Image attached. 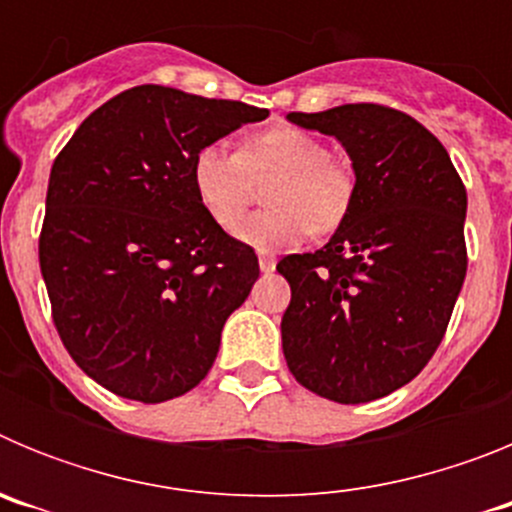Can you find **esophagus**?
Instances as JSON below:
<instances>
[{
  "label": "esophagus",
  "instance_id": "34e87169",
  "mask_svg": "<svg viewBox=\"0 0 512 512\" xmlns=\"http://www.w3.org/2000/svg\"><path fill=\"white\" fill-rule=\"evenodd\" d=\"M274 266H277V259H274V253L261 251L259 253V269L264 271V274H269V271H274Z\"/></svg>",
  "mask_w": 512,
  "mask_h": 512
}]
</instances>
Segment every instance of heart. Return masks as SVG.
Returning a JSON list of instances; mask_svg holds the SVG:
<instances>
[{
	"instance_id": "b5f03b06",
	"label": "heart",
	"mask_w": 512,
	"mask_h": 512,
	"mask_svg": "<svg viewBox=\"0 0 512 512\" xmlns=\"http://www.w3.org/2000/svg\"><path fill=\"white\" fill-rule=\"evenodd\" d=\"M266 184V210L248 217L241 241L248 246H295L307 233L341 228L356 200L354 169L330 153L320 135L302 128H271L243 140L233 151L210 143L194 153L192 187L212 223L223 230L241 225L253 197V182Z\"/></svg>"
}]
</instances>
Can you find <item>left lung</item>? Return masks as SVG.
<instances>
[{
  "label": "left lung",
  "mask_w": 512,
  "mask_h": 512,
  "mask_svg": "<svg viewBox=\"0 0 512 512\" xmlns=\"http://www.w3.org/2000/svg\"><path fill=\"white\" fill-rule=\"evenodd\" d=\"M343 143L356 200L315 253L277 264L289 372L305 390L359 405L400 390L436 354L467 277V189L441 140L387 104L289 112Z\"/></svg>",
  "instance_id": "obj_1"
}]
</instances>
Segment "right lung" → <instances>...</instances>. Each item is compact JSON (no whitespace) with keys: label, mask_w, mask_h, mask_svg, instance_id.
I'll return each instance as SVG.
<instances>
[{"label":"right lung","mask_w":512,"mask_h":512,"mask_svg":"<svg viewBox=\"0 0 512 512\" xmlns=\"http://www.w3.org/2000/svg\"><path fill=\"white\" fill-rule=\"evenodd\" d=\"M266 117L233 99L143 84L94 110L53 161L40 271L63 346L104 390L153 405L212 369L259 259L202 210L192 161Z\"/></svg>","instance_id":"1"}]
</instances>
